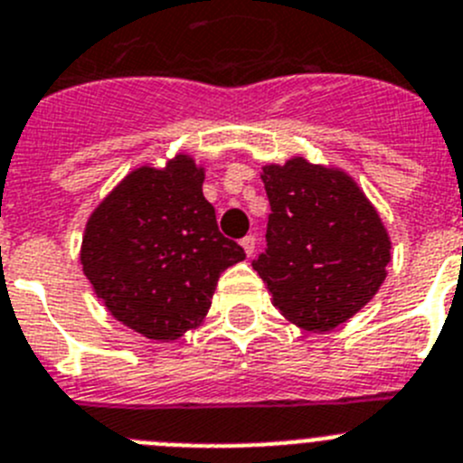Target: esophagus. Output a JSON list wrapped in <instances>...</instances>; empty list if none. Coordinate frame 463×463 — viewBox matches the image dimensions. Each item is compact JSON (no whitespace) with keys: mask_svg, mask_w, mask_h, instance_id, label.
<instances>
[{"mask_svg":"<svg viewBox=\"0 0 463 463\" xmlns=\"http://www.w3.org/2000/svg\"><path fill=\"white\" fill-rule=\"evenodd\" d=\"M256 237H253V235H246V237H241V241H240V244H241V249H244V253H246V256H249V258H251L253 256V251H256Z\"/></svg>","mask_w":463,"mask_h":463,"instance_id":"34e87169","label":"esophagus"}]
</instances>
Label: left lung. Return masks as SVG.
Here are the masks:
<instances>
[{
	"label": "left lung",
	"instance_id": "1",
	"mask_svg": "<svg viewBox=\"0 0 463 463\" xmlns=\"http://www.w3.org/2000/svg\"><path fill=\"white\" fill-rule=\"evenodd\" d=\"M269 198L267 249L253 260L285 319L331 331L368 304L386 279L391 237L345 171L292 157L262 166Z\"/></svg>",
	"mask_w": 463,
	"mask_h": 463
}]
</instances>
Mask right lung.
<instances>
[{
  "mask_svg": "<svg viewBox=\"0 0 463 463\" xmlns=\"http://www.w3.org/2000/svg\"><path fill=\"white\" fill-rule=\"evenodd\" d=\"M203 180L189 155L164 168H134L86 223V279L118 322L150 340L168 343L196 329L219 276L246 258L219 232Z\"/></svg>",
  "mask_w": 463,
  "mask_h": 463,
  "instance_id": "obj_1",
  "label": "right lung"
}]
</instances>
